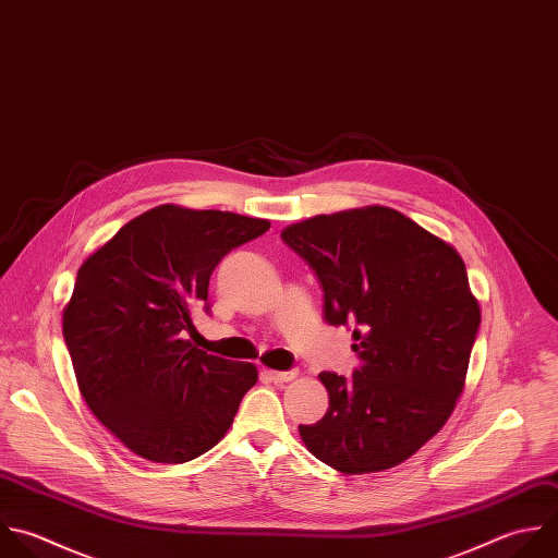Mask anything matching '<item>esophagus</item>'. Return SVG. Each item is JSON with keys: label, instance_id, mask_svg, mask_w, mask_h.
Here are the masks:
<instances>
[{"label": "esophagus", "instance_id": "obj_1", "mask_svg": "<svg viewBox=\"0 0 558 558\" xmlns=\"http://www.w3.org/2000/svg\"><path fill=\"white\" fill-rule=\"evenodd\" d=\"M299 373L296 371H268V377L275 381V384H288L296 377Z\"/></svg>", "mask_w": 558, "mask_h": 558}]
</instances>
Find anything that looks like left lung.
I'll use <instances>...</instances> for the list:
<instances>
[{
	"label": "left lung",
	"instance_id": "1",
	"mask_svg": "<svg viewBox=\"0 0 558 558\" xmlns=\"http://www.w3.org/2000/svg\"><path fill=\"white\" fill-rule=\"evenodd\" d=\"M316 272L329 325L355 323L351 377L323 371L329 408L299 425L305 447L342 473H373L416 453L464 388L480 305L458 251L403 214L371 205L281 231Z\"/></svg>",
	"mask_w": 558,
	"mask_h": 558
}]
</instances>
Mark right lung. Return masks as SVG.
Returning a JSON list of instances; mask_svg holds the SVG:
<instances>
[{"label": "right lung", "instance_id": "add662e5", "mask_svg": "<svg viewBox=\"0 0 558 558\" xmlns=\"http://www.w3.org/2000/svg\"><path fill=\"white\" fill-rule=\"evenodd\" d=\"M268 220L159 205L92 253L63 310L81 395L107 429L153 462L179 464L229 432L257 368L192 344L214 268Z\"/></svg>", "mask_w": 558, "mask_h": 558}]
</instances>
